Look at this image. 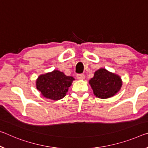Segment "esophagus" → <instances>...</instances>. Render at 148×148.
Segmentation results:
<instances>
[{"label": "esophagus", "instance_id": "1", "mask_svg": "<svg viewBox=\"0 0 148 148\" xmlns=\"http://www.w3.org/2000/svg\"><path fill=\"white\" fill-rule=\"evenodd\" d=\"M76 78L78 79H84L85 78V76H84V74H77Z\"/></svg>", "mask_w": 148, "mask_h": 148}]
</instances>
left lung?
Here are the masks:
<instances>
[{"label":"left lung","instance_id":"obj_1","mask_svg":"<svg viewBox=\"0 0 148 148\" xmlns=\"http://www.w3.org/2000/svg\"><path fill=\"white\" fill-rule=\"evenodd\" d=\"M89 84L96 97L107 99L119 92L123 82L119 75L101 68L95 72L94 76L90 79Z\"/></svg>","mask_w":148,"mask_h":148}]
</instances>
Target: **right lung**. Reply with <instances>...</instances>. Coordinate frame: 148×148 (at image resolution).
Here are the masks:
<instances>
[{
  "label": "right lung",
  "mask_w": 148,
  "mask_h": 148,
  "mask_svg": "<svg viewBox=\"0 0 148 148\" xmlns=\"http://www.w3.org/2000/svg\"><path fill=\"white\" fill-rule=\"evenodd\" d=\"M74 78L67 76L59 70L41 74L36 80V88L43 97L52 100H59L66 95Z\"/></svg>",
  "instance_id": "obj_1"
}]
</instances>
